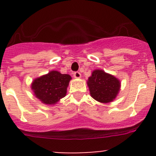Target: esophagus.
Returning <instances> with one entry per match:
<instances>
[{"label": "esophagus", "mask_w": 156, "mask_h": 156, "mask_svg": "<svg viewBox=\"0 0 156 156\" xmlns=\"http://www.w3.org/2000/svg\"><path fill=\"white\" fill-rule=\"evenodd\" d=\"M73 75H74V77H75V78H81V73H80L79 72H75L73 73Z\"/></svg>", "instance_id": "1"}]
</instances>
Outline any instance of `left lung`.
<instances>
[{"mask_svg":"<svg viewBox=\"0 0 156 156\" xmlns=\"http://www.w3.org/2000/svg\"><path fill=\"white\" fill-rule=\"evenodd\" d=\"M90 95L100 103L112 101L120 90V81L103 70H95L87 81Z\"/></svg>","mask_w":156,"mask_h":156,"instance_id":"8db88e82","label":"left lung"}]
</instances>
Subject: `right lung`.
Returning a JSON list of instances; mask_svg holds the SVG:
<instances>
[{"label": "right lung", "instance_id": "right-lung-1", "mask_svg": "<svg viewBox=\"0 0 156 156\" xmlns=\"http://www.w3.org/2000/svg\"><path fill=\"white\" fill-rule=\"evenodd\" d=\"M71 79L72 78L69 75L61 74L57 71H52L34 80L31 89L35 97L43 103L55 104L66 96Z\"/></svg>", "mask_w": 156, "mask_h": 156}]
</instances>
